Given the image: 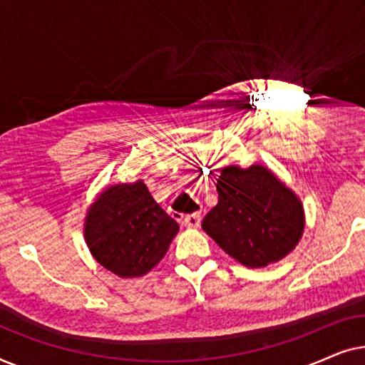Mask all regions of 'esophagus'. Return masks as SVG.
Instances as JSON below:
<instances>
[{
    "instance_id": "34e87169",
    "label": "esophagus",
    "mask_w": 365,
    "mask_h": 365,
    "mask_svg": "<svg viewBox=\"0 0 365 365\" xmlns=\"http://www.w3.org/2000/svg\"><path fill=\"white\" fill-rule=\"evenodd\" d=\"M184 226L192 229V227H197L199 222H201V214L199 212H192V214H186L182 219Z\"/></svg>"
}]
</instances>
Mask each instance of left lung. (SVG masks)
<instances>
[{
  "instance_id": "1",
  "label": "left lung",
  "mask_w": 365,
  "mask_h": 365,
  "mask_svg": "<svg viewBox=\"0 0 365 365\" xmlns=\"http://www.w3.org/2000/svg\"><path fill=\"white\" fill-rule=\"evenodd\" d=\"M216 187L219 201L202 219V229L242 266L266 267L301 241V199L267 168H222Z\"/></svg>"
}]
</instances>
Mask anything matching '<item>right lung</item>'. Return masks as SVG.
Wrapping results in <instances>:
<instances>
[{
	"instance_id": "add662e5",
	"label": "right lung",
	"mask_w": 365,
	"mask_h": 365,
	"mask_svg": "<svg viewBox=\"0 0 365 365\" xmlns=\"http://www.w3.org/2000/svg\"><path fill=\"white\" fill-rule=\"evenodd\" d=\"M179 224L146 184L109 186L88 209L84 239L93 257L119 277H141L168 252Z\"/></svg>"
}]
</instances>
